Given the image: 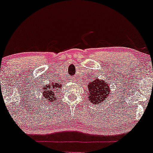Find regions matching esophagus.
<instances>
[{
    "mask_svg": "<svg viewBox=\"0 0 153 153\" xmlns=\"http://www.w3.org/2000/svg\"><path fill=\"white\" fill-rule=\"evenodd\" d=\"M73 80H74V78H73Z\"/></svg>",
    "mask_w": 153,
    "mask_h": 153,
    "instance_id": "obj_1",
    "label": "esophagus"
}]
</instances>
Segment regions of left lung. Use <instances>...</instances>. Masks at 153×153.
Here are the masks:
<instances>
[{"mask_svg": "<svg viewBox=\"0 0 153 153\" xmlns=\"http://www.w3.org/2000/svg\"><path fill=\"white\" fill-rule=\"evenodd\" d=\"M88 91L90 102L94 105L101 103L103 101H107V98L111 94L109 83L106 82L102 79L96 78L94 81L88 84Z\"/></svg>", "mask_w": 153, "mask_h": 153, "instance_id": "obj_1", "label": "left lung"}]
</instances>
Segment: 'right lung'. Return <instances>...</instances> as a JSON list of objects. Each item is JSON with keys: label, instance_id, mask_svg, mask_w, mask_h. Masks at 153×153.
<instances>
[{"label": "right lung", "instance_id": "right-lung-1", "mask_svg": "<svg viewBox=\"0 0 153 153\" xmlns=\"http://www.w3.org/2000/svg\"><path fill=\"white\" fill-rule=\"evenodd\" d=\"M62 85L59 83H50L47 85L46 86L43 87V96L46 99H48L49 101H54L56 99L54 98L56 96H54V92H59V90H61Z\"/></svg>", "mask_w": 153, "mask_h": 153}]
</instances>
